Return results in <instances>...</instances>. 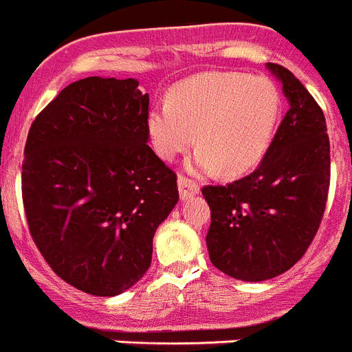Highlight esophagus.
I'll use <instances>...</instances> for the list:
<instances>
[{
  "label": "esophagus",
  "instance_id": "esophagus-1",
  "mask_svg": "<svg viewBox=\"0 0 352 352\" xmlns=\"http://www.w3.org/2000/svg\"><path fill=\"white\" fill-rule=\"evenodd\" d=\"M178 187H179V197H182V199H187V197L194 196V194L199 192V185H197L192 178H187V176H179Z\"/></svg>",
  "mask_w": 352,
  "mask_h": 352
}]
</instances>
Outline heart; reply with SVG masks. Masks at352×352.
<instances>
[{"instance_id":"obj_1","label":"heart","mask_w":352,"mask_h":352,"mask_svg":"<svg viewBox=\"0 0 352 352\" xmlns=\"http://www.w3.org/2000/svg\"><path fill=\"white\" fill-rule=\"evenodd\" d=\"M279 110L281 94L270 78L203 73L176 83L167 103L149 110L147 135L162 160H174L197 139L194 167L236 176L263 158Z\"/></svg>"}]
</instances>
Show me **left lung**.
Listing matches in <instances>:
<instances>
[{
	"mask_svg": "<svg viewBox=\"0 0 352 352\" xmlns=\"http://www.w3.org/2000/svg\"><path fill=\"white\" fill-rule=\"evenodd\" d=\"M283 83L288 110L262 164L228 185H206L210 260L242 281H265L296 265L314 242L329 190V137L314 96L287 67L267 64Z\"/></svg>",
	"mask_w": 352,
	"mask_h": 352,
	"instance_id": "8db88e82",
	"label": "left lung"
}]
</instances>
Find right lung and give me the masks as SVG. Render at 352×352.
<instances>
[{"instance_id":"add662e5","label":"right lung","mask_w":352,"mask_h":352,"mask_svg":"<svg viewBox=\"0 0 352 352\" xmlns=\"http://www.w3.org/2000/svg\"><path fill=\"white\" fill-rule=\"evenodd\" d=\"M149 96L133 78L65 87L32 122L21 173L33 242L58 278L92 296L133 287L179 199L147 146Z\"/></svg>"}]
</instances>
